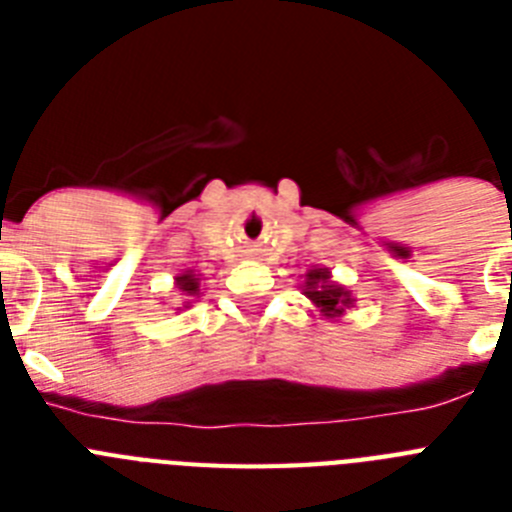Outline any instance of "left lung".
I'll return each mask as SVG.
<instances>
[{"instance_id": "1", "label": "left lung", "mask_w": 512, "mask_h": 512, "mask_svg": "<svg viewBox=\"0 0 512 512\" xmlns=\"http://www.w3.org/2000/svg\"><path fill=\"white\" fill-rule=\"evenodd\" d=\"M302 295L312 302V307H315L325 320H341L343 315H346L348 307H354L356 302L354 297H351V289L333 282L330 269H325V266L307 269L305 282H302Z\"/></svg>"}]
</instances>
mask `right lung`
Wrapping results in <instances>:
<instances>
[{
  "label": "right lung",
  "instance_id": "obj_1",
  "mask_svg": "<svg viewBox=\"0 0 512 512\" xmlns=\"http://www.w3.org/2000/svg\"><path fill=\"white\" fill-rule=\"evenodd\" d=\"M200 282H202V277H200V274H194L192 269L182 271L179 277H174V287L179 289L184 297H187L184 307L192 305V297H200Z\"/></svg>",
  "mask_w": 512,
  "mask_h": 512
}]
</instances>
